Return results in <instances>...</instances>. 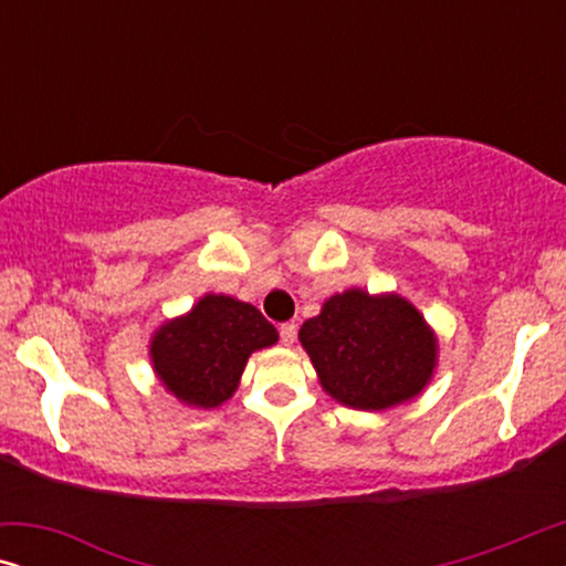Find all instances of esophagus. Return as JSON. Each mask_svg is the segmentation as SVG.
I'll return each instance as SVG.
<instances>
[{
    "label": "esophagus",
    "instance_id": "esophagus-1",
    "mask_svg": "<svg viewBox=\"0 0 566 566\" xmlns=\"http://www.w3.org/2000/svg\"><path fill=\"white\" fill-rule=\"evenodd\" d=\"M277 332H281V343H283V345H293V343H296V332H298V327H296V324H293V322L281 324V329H277Z\"/></svg>",
    "mask_w": 566,
    "mask_h": 566
}]
</instances>
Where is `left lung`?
<instances>
[{"label":"left lung","instance_id":"obj_1","mask_svg":"<svg viewBox=\"0 0 566 566\" xmlns=\"http://www.w3.org/2000/svg\"><path fill=\"white\" fill-rule=\"evenodd\" d=\"M298 339L322 389L339 405L366 412L415 399L438 366L436 332L397 293H335L301 324Z\"/></svg>","mask_w":566,"mask_h":566}]
</instances>
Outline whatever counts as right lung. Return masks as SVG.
<instances>
[{"mask_svg": "<svg viewBox=\"0 0 566 566\" xmlns=\"http://www.w3.org/2000/svg\"><path fill=\"white\" fill-rule=\"evenodd\" d=\"M277 343V329L252 304L206 293L188 314L154 332V374L175 399L198 409L221 407L237 391L247 358Z\"/></svg>", "mask_w": 566, "mask_h": 566, "instance_id": "obj_1", "label": "right lung"}]
</instances>
